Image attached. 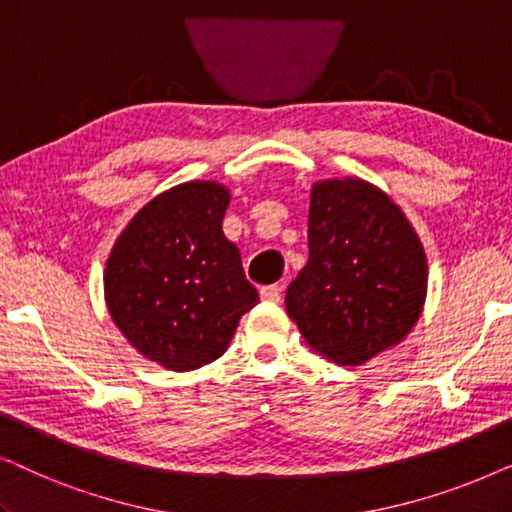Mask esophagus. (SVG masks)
Wrapping results in <instances>:
<instances>
[{
    "instance_id": "34e87169",
    "label": "esophagus",
    "mask_w": 512,
    "mask_h": 512,
    "mask_svg": "<svg viewBox=\"0 0 512 512\" xmlns=\"http://www.w3.org/2000/svg\"><path fill=\"white\" fill-rule=\"evenodd\" d=\"M258 293H261V298L268 300V303H279V300H282V286H277V284L263 286Z\"/></svg>"
}]
</instances>
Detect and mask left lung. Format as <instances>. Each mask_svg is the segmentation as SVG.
Returning a JSON list of instances; mask_svg holds the SVG:
<instances>
[{
	"mask_svg": "<svg viewBox=\"0 0 512 512\" xmlns=\"http://www.w3.org/2000/svg\"><path fill=\"white\" fill-rule=\"evenodd\" d=\"M310 258L286 291V312L312 352L363 366L398 345L424 310L429 265L403 209L363 179L310 191Z\"/></svg>",
	"mask_w": 512,
	"mask_h": 512,
	"instance_id": "8db88e82",
	"label": "left lung"
}]
</instances>
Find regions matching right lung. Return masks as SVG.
Wrapping results in <instances>:
<instances>
[{"label":"right lung","mask_w":512,"mask_h":512,"mask_svg":"<svg viewBox=\"0 0 512 512\" xmlns=\"http://www.w3.org/2000/svg\"><path fill=\"white\" fill-rule=\"evenodd\" d=\"M230 191L186 181L132 216L104 268V300L144 359L186 373L226 352L258 293L223 235Z\"/></svg>","instance_id":"obj_1"}]
</instances>
